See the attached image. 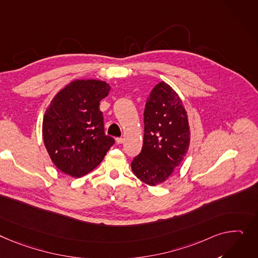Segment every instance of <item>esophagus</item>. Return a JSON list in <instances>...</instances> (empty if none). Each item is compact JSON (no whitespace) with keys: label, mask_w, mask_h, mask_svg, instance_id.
<instances>
[{"label":"esophagus","mask_w":258,"mask_h":258,"mask_svg":"<svg viewBox=\"0 0 258 258\" xmlns=\"http://www.w3.org/2000/svg\"><path fill=\"white\" fill-rule=\"evenodd\" d=\"M124 142L123 138H116V143L117 144H122Z\"/></svg>","instance_id":"obj_1"}]
</instances>
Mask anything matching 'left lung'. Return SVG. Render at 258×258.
<instances>
[{
	"label": "left lung",
	"instance_id": "8db88e82",
	"mask_svg": "<svg viewBox=\"0 0 258 258\" xmlns=\"http://www.w3.org/2000/svg\"><path fill=\"white\" fill-rule=\"evenodd\" d=\"M190 136L180 97L167 83H159L146 101L143 146L131 164L134 174L148 185L166 181L182 162Z\"/></svg>",
	"mask_w": 258,
	"mask_h": 258
}]
</instances>
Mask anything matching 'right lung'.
Segmentation results:
<instances>
[{"label":"right lung","mask_w":258,"mask_h":258,"mask_svg":"<svg viewBox=\"0 0 258 258\" xmlns=\"http://www.w3.org/2000/svg\"><path fill=\"white\" fill-rule=\"evenodd\" d=\"M111 86L99 80H76L51 99L42 122L48 156L63 173L82 177L96 168L115 143L105 134L99 101Z\"/></svg>","instance_id":"obj_1"}]
</instances>
